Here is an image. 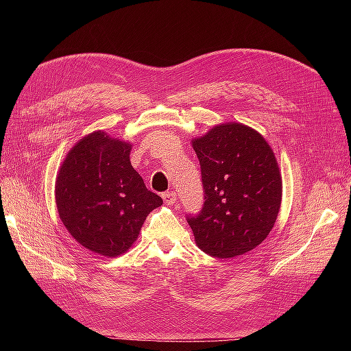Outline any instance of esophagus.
Instances as JSON below:
<instances>
[{"mask_svg": "<svg viewBox=\"0 0 351 351\" xmlns=\"http://www.w3.org/2000/svg\"><path fill=\"white\" fill-rule=\"evenodd\" d=\"M162 199L167 205H174L177 202V195L176 192H165L162 193Z\"/></svg>", "mask_w": 351, "mask_h": 351, "instance_id": "1", "label": "esophagus"}]
</instances>
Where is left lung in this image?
I'll use <instances>...</instances> for the list:
<instances>
[{"label":"left lung","instance_id":"obj_1","mask_svg":"<svg viewBox=\"0 0 351 351\" xmlns=\"http://www.w3.org/2000/svg\"><path fill=\"white\" fill-rule=\"evenodd\" d=\"M199 158L205 204L187 222L200 250L236 258L268 237L282 199L277 158L252 127L228 121L192 139Z\"/></svg>","mask_w":351,"mask_h":351}]
</instances>
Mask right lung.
Here are the masks:
<instances>
[{"label": "right lung", "mask_w": 351, "mask_h": 351, "mask_svg": "<svg viewBox=\"0 0 351 351\" xmlns=\"http://www.w3.org/2000/svg\"><path fill=\"white\" fill-rule=\"evenodd\" d=\"M132 143L97 130L74 145L56 180L60 219L84 249L115 258L139 237L162 199L147 190L130 162Z\"/></svg>", "instance_id": "obj_1"}]
</instances>
